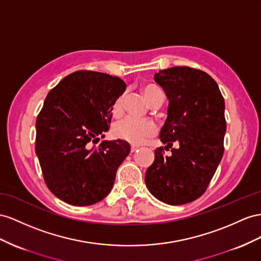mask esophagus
Wrapping results in <instances>:
<instances>
[{
    "label": "esophagus",
    "mask_w": 261,
    "mask_h": 261,
    "mask_svg": "<svg viewBox=\"0 0 261 261\" xmlns=\"http://www.w3.org/2000/svg\"><path fill=\"white\" fill-rule=\"evenodd\" d=\"M138 149H139L138 145H131V152H132V153L136 152Z\"/></svg>",
    "instance_id": "obj_1"
}]
</instances>
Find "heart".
<instances>
[{
    "label": "heart",
    "instance_id": "obj_1",
    "mask_svg": "<svg viewBox=\"0 0 261 261\" xmlns=\"http://www.w3.org/2000/svg\"><path fill=\"white\" fill-rule=\"evenodd\" d=\"M142 92L144 98L149 103L152 101L158 93L162 92L154 85H144L142 87ZM124 95H121L116 99L112 105V115L119 117L123 110ZM156 133V126L151 121H141L135 118H126L122 121L117 122L112 128V135L117 139L130 142L132 144H141L145 142L149 138Z\"/></svg>",
    "mask_w": 261,
    "mask_h": 261
}]
</instances>
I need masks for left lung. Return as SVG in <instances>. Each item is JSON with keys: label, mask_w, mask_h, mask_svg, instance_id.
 <instances>
[{"label": "left lung", "mask_w": 261, "mask_h": 261, "mask_svg": "<svg viewBox=\"0 0 261 261\" xmlns=\"http://www.w3.org/2000/svg\"><path fill=\"white\" fill-rule=\"evenodd\" d=\"M154 80L169 99L168 119L160 132L164 149L177 141L178 149L164 155L158 148L145 172L151 194L170 205L191 203L202 196L224 154L225 101L208 73L191 67L160 70Z\"/></svg>", "instance_id": "obj_1"}]
</instances>
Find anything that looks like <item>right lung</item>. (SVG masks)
Returning <instances> with one entry per match:
<instances>
[{
    "label": "right lung",
    "mask_w": 261,
    "mask_h": 261,
    "mask_svg": "<svg viewBox=\"0 0 261 261\" xmlns=\"http://www.w3.org/2000/svg\"><path fill=\"white\" fill-rule=\"evenodd\" d=\"M124 90L118 77L78 70L48 92L36 119L35 151L44 181L59 199L87 206L110 193L130 144L120 139L93 144L109 130L112 105Z\"/></svg>",
    "instance_id": "1"
}]
</instances>
